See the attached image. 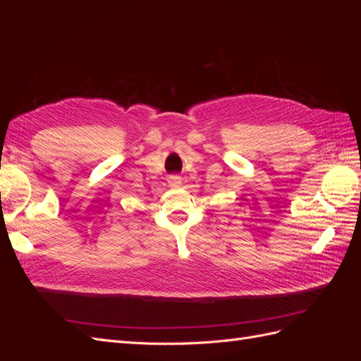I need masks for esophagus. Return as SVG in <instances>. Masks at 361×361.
<instances>
[{
	"label": "esophagus",
	"mask_w": 361,
	"mask_h": 361,
	"mask_svg": "<svg viewBox=\"0 0 361 361\" xmlns=\"http://www.w3.org/2000/svg\"><path fill=\"white\" fill-rule=\"evenodd\" d=\"M180 182H182V179L179 176H176V174H173V176L169 178V183H170V187H173V188H178Z\"/></svg>",
	"instance_id": "obj_1"
}]
</instances>
